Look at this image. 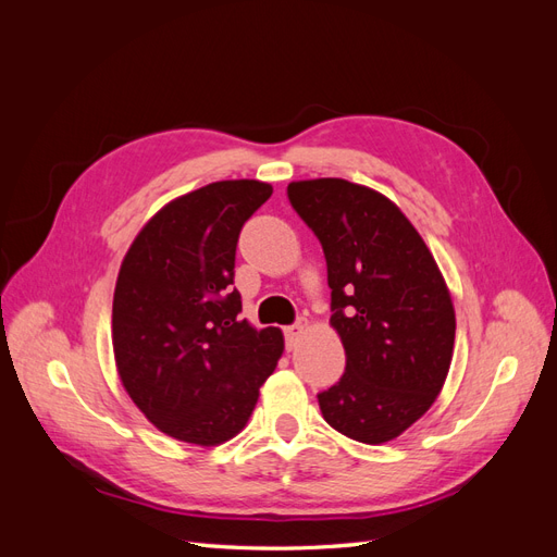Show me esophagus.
I'll return each instance as SVG.
<instances>
[{
    "label": "esophagus",
    "mask_w": 557,
    "mask_h": 557,
    "mask_svg": "<svg viewBox=\"0 0 557 557\" xmlns=\"http://www.w3.org/2000/svg\"><path fill=\"white\" fill-rule=\"evenodd\" d=\"M305 330H307V320H305V318H299L297 323H293V325H285V327H283L285 348H295L297 342H299V336L305 334Z\"/></svg>",
    "instance_id": "34e87169"
}]
</instances>
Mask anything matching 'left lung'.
I'll return each mask as SVG.
<instances>
[{
	"mask_svg": "<svg viewBox=\"0 0 557 557\" xmlns=\"http://www.w3.org/2000/svg\"><path fill=\"white\" fill-rule=\"evenodd\" d=\"M288 199L325 252L330 323L346 372L318 404L350 440L383 444L423 416L446 381L455 311L425 242L391 199L344 178L297 181Z\"/></svg>",
	"mask_w": 557,
	"mask_h": 557,
	"instance_id": "obj_1",
	"label": "left lung"
}]
</instances>
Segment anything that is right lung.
<instances>
[{"mask_svg": "<svg viewBox=\"0 0 557 557\" xmlns=\"http://www.w3.org/2000/svg\"><path fill=\"white\" fill-rule=\"evenodd\" d=\"M272 197L260 181H218L170 201L139 232L117 274L113 352L144 416L174 440L218 446L239 434L283 352L252 330L234 288L244 223Z\"/></svg>", "mask_w": 557, "mask_h": 557, "instance_id": "right-lung-1", "label": "right lung"}]
</instances>
